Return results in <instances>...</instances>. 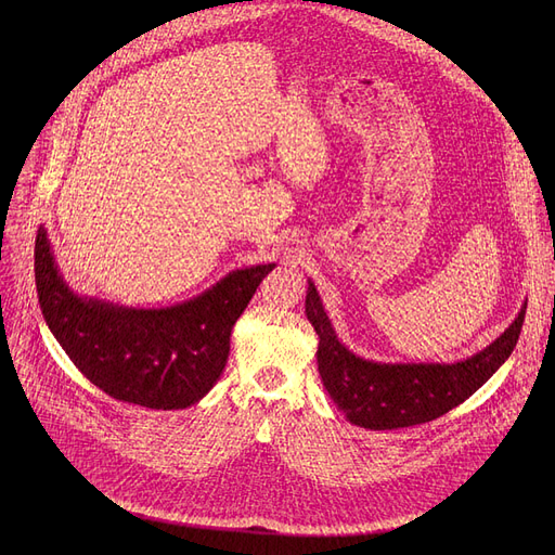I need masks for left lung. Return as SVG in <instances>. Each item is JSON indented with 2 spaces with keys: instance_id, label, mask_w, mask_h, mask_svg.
Segmentation results:
<instances>
[{
  "instance_id": "obj_1",
  "label": "left lung",
  "mask_w": 555,
  "mask_h": 555,
  "mask_svg": "<svg viewBox=\"0 0 555 555\" xmlns=\"http://www.w3.org/2000/svg\"><path fill=\"white\" fill-rule=\"evenodd\" d=\"M306 314L319 335V375L346 418L366 429H398L429 423L468 400L513 353L527 304L490 346L454 364H385L358 358L337 339L312 281Z\"/></svg>"
}]
</instances>
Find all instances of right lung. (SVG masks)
<instances>
[{
    "label": "right lung",
    "mask_w": 555,
    "mask_h": 555,
    "mask_svg": "<svg viewBox=\"0 0 555 555\" xmlns=\"http://www.w3.org/2000/svg\"><path fill=\"white\" fill-rule=\"evenodd\" d=\"M268 266L227 274L199 297L159 310H134L74 295L47 238H36V287L44 322L78 371L107 396L184 410L207 396L229 358V337Z\"/></svg>",
    "instance_id": "right-lung-1"
}]
</instances>
